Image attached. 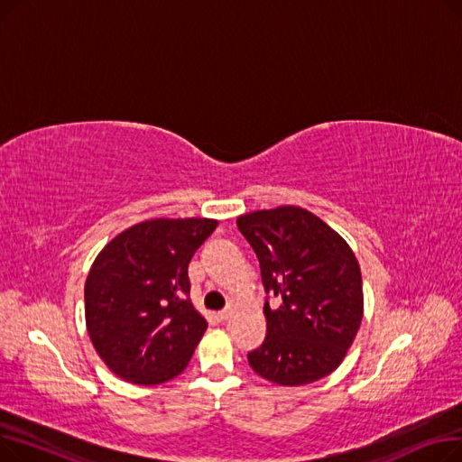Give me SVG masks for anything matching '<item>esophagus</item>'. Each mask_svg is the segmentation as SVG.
Returning a JSON list of instances; mask_svg holds the SVG:
<instances>
[{
  "mask_svg": "<svg viewBox=\"0 0 462 462\" xmlns=\"http://www.w3.org/2000/svg\"><path fill=\"white\" fill-rule=\"evenodd\" d=\"M217 319L221 320V322H226V320H230L232 319V309H225V310H221L217 314Z\"/></svg>",
  "mask_w": 462,
  "mask_h": 462,
  "instance_id": "1",
  "label": "esophagus"
}]
</instances>
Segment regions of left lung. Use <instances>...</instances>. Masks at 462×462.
Segmentation results:
<instances>
[{
  "mask_svg": "<svg viewBox=\"0 0 462 462\" xmlns=\"http://www.w3.org/2000/svg\"><path fill=\"white\" fill-rule=\"evenodd\" d=\"M260 262L268 333L247 354L256 374L279 385H305L331 374L363 319L361 270L346 241L320 217L279 206L237 217Z\"/></svg>",
  "mask_w": 462,
  "mask_h": 462,
  "instance_id": "obj_1",
  "label": "left lung"
}]
</instances>
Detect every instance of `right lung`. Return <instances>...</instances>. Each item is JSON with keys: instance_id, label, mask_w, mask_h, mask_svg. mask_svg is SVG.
Returning <instances> with one entry per match:
<instances>
[{"instance_id": "right-lung-1", "label": "right lung", "mask_w": 462, "mask_h": 462, "mask_svg": "<svg viewBox=\"0 0 462 462\" xmlns=\"http://www.w3.org/2000/svg\"><path fill=\"white\" fill-rule=\"evenodd\" d=\"M215 218H152L97 254L84 286L91 343L119 378L157 385L183 373L208 322L190 303L189 262Z\"/></svg>"}]
</instances>
